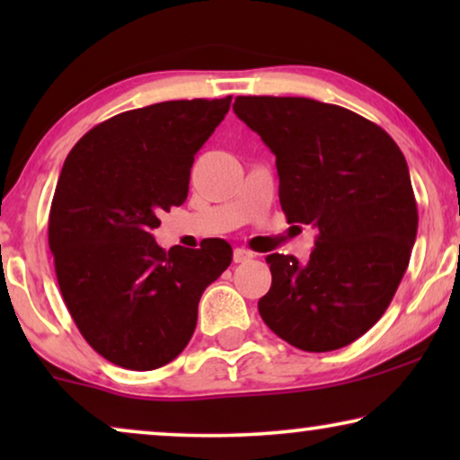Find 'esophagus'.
I'll use <instances>...</instances> for the list:
<instances>
[{
    "instance_id": "obj_1",
    "label": "esophagus",
    "mask_w": 460,
    "mask_h": 460,
    "mask_svg": "<svg viewBox=\"0 0 460 460\" xmlns=\"http://www.w3.org/2000/svg\"><path fill=\"white\" fill-rule=\"evenodd\" d=\"M232 260H234V263H243V261H249V260H253V253H251V251H247V249H234V255H232Z\"/></svg>"
}]
</instances>
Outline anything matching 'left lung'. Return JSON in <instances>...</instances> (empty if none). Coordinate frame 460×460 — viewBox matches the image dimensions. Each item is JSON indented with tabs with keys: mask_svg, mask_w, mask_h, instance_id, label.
Listing matches in <instances>:
<instances>
[{
	"mask_svg": "<svg viewBox=\"0 0 460 460\" xmlns=\"http://www.w3.org/2000/svg\"><path fill=\"white\" fill-rule=\"evenodd\" d=\"M236 117L276 155L288 224H312L307 263L266 257L260 316L304 351L362 337L392 304L411 261L419 213L404 155L379 125L312 98L238 96Z\"/></svg>",
	"mask_w": 460,
	"mask_h": 460,
	"instance_id": "left-lung-1",
	"label": "left lung"
}]
</instances>
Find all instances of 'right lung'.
Masks as SVG:
<instances>
[{
	"mask_svg": "<svg viewBox=\"0 0 460 460\" xmlns=\"http://www.w3.org/2000/svg\"><path fill=\"white\" fill-rule=\"evenodd\" d=\"M169 100L115 115L68 153L52 199L49 251L62 299L87 343L129 370L165 367L197 326L200 295L230 266L232 247L156 244L163 211L188 197L194 155L230 109Z\"/></svg>",
	"mask_w": 460,
	"mask_h": 460,
	"instance_id": "obj_1",
	"label": "right lung"
}]
</instances>
